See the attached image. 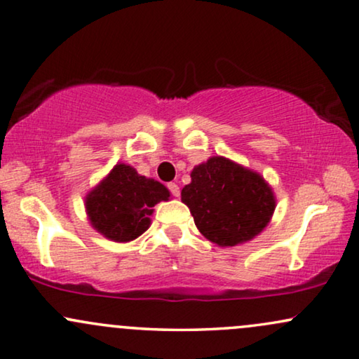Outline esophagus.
<instances>
[{
  "mask_svg": "<svg viewBox=\"0 0 359 359\" xmlns=\"http://www.w3.org/2000/svg\"><path fill=\"white\" fill-rule=\"evenodd\" d=\"M168 189L170 190V194H172L174 196H179L180 195V187L175 184V182H170V184L168 185Z\"/></svg>",
  "mask_w": 359,
  "mask_h": 359,
  "instance_id": "34e87169",
  "label": "esophagus"
}]
</instances>
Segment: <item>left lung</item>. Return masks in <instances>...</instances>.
<instances>
[{
    "mask_svg": "<svg viewBox=\"0 0 359 359\" xmlns=\"http://www.w3.org/2000/svg\"><path fill=\"white\" fill-rule=\"evenodd\" d=\"M190 177L182 201L208 241L232 247L254 239L270 223L275 195L260 174L215 156L194 168Z\"/></svg>",
    "mask_w": 359,
    "mask_h": 359,
    "instance_id": "obj_1",
    "label": "left lung"
}]
</instances>
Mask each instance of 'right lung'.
<instances>
[{
    "label": "right lung",
    "instance_id": "obj_1",
    "mask_svg": "<svg viewBox=\"0 0 359 359\" xmlns=\"http://www.w3.org/2000/svg\"><path fill=\"white\" fill-rule=\"evenodd\" d=\"M169 190L140 175L128 164H117L86 195L90 226L114 242H130L149 228L154 205L169 200Z\"/></svg>",
    "mask_w": 359,
    "mask_h": 359
}]
</instances>
